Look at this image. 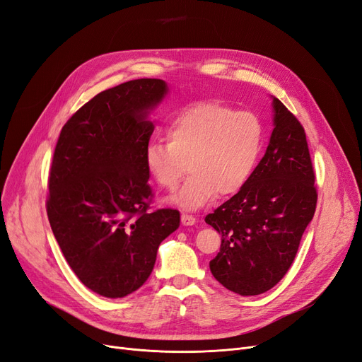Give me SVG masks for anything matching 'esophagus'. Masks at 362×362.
Segmentation results:
<instances>
[{
    "mask_svg": "<svg viewBox=\"0 0 362 362\" xmlns=\"http://www.w3.org/2000/svg\"><path fill=\"white\" fill-rule=\"evenodd\" d=\"M195 222H197V218L192 214L182 213V223L185 226H192V225H195Z\"/></svg>",
    "mask_w": 362,
    "mask_h": 362,
    "instance_id": "1",
    "label": "esophagus"
}]
</instances>
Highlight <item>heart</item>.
Segmentation results:
<instances>
[{
    "label": "heart",
    "mask_w": 362,
    "mask_h": 362,
    "mask_svg": "<svg viewBox=\"0 0 362 362\" xmlns=\"http://www.w3.org/2000/svg\"><path fill=\"white\" fill-rule=\"evenodd\" d=\"M167 140H151L145 165L152 180L175 192L186 171L191 176L175 201L199 209L218 194L240 192L253 176L264 146V125L257 114L238 111L222 100L197 102L173 117Z\"/></svg>",
    "instance_id": "heart-1"
}]
</instances>
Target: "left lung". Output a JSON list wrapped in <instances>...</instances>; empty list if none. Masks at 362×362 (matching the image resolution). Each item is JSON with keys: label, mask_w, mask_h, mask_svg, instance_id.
<instances>
[{"label": "left lung", "mask_w": 362, "mask_h": 362, "mask_svg": "<svg viewBox=\"0 0 362 362\" xmlns=\"http://www.w3.org/2000/svg\"><path fill=\"white\" fill-rule=\"evenodd\" d=\"M275 129L243 189L206 216L222 235L213 276L228 290L256 296L284 278L315 214L318 192L303 125L274 98Z\"/></svg>", "instance_id": "left-lung-1"}]
</instances>
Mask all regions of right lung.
<instances>
[{"instance_id":"right-lung-1","label":"right lung","mask_w":362,"mask_h":362,"mask_svg":"<svg viewBox=\"0 0 362 362\" xmlns=\"http://www.w3.org/2000/svg\"><path fill=\"white\" fill-rule=\"evenodd\" d=\"M165 93L158 78L107 88L66 121L54 148L45 201L52 230L75 275L105 297L142 287L160 244L180 225L177 210L149 211L146 115Z\"/></svg>"}]
</instances>
